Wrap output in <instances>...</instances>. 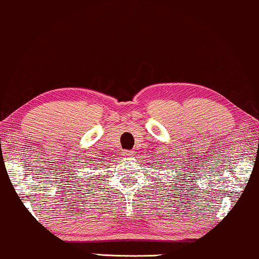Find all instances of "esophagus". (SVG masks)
Listing matches in <instances>:
<instances>
[{
	"instance_id": "esophagus-1",
	"label": "esophagus",
	"mask_w": 259,
	"mask_h": 259,
	"mask_svg": "<svg viewBox=\"0 0 259 259\" xmlns=\"http://www.w3.org/2000/svg\"><path fill=\"white\" fill-rule=\"evenodd\" d=\"M124 156H126V157H131V156H133V151L125 150V151H124Z\"/></svg>"
}]
</instances>
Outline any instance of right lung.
I'll use <instances>...</instances> for the list:
<instances>
[{"label":"right lung","mask_w":259,"mask_h":259,"mask_svg":"<svg viewBox=\"0 0 259 259\" xmlns=\"http://www.w3.org/2000/svg\"><path fill=\"white\" fill-rule=\"evenodd\" d=\"M79 180H81V178H79ZM87 180H88V178H87Z\"/></svg>","instance_id":"add662e5"}]
</instances>
